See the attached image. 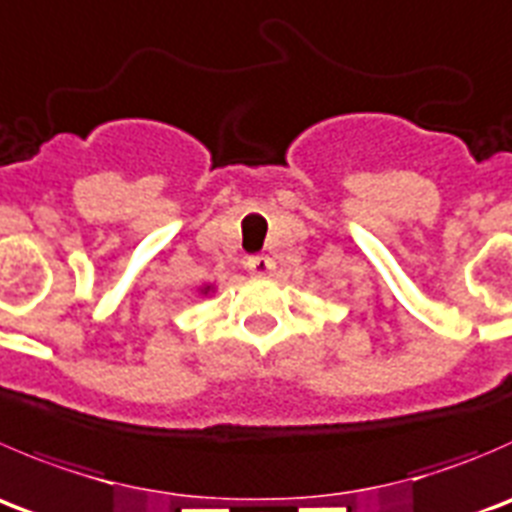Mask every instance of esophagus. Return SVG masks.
<instances>
[{"instance_id": "34e87169", "label": "esophagus", "mask_w": 512, "mask_h": 512, "mask_svg": "<svg viewBox=\"0 0 512 512\" xmlns=\"http://www.w3.org/2000/svg\"><path fill=\"white\" fill-rule=\"evenodd\" d=\"M247 270H250L252 277H270L272 270H275V262L267 255H252L247 260Z\"/></svg>"}]
</instances>
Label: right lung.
I'll list each match as a JSON object with an SVG mask.
<instances>
[{"label":"right lung","instance_id":"obj_1","mask_svg":"<svg viewBox=\"0 0 512 512\" xmlns=\"http://www.w3.org/2000/svg\"><path fill=\"white\" fill-rule=\"evenodd\" d=\"M197 292H200V295H212V292H215V285H202L200 287V290H197Z\"/></svg>","mask_w":512,"mask_h":512}]
</instances>
